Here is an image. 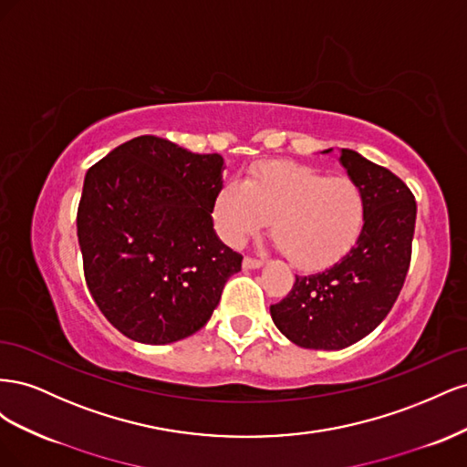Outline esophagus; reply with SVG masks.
Wrapping results in <instances>:
<instances>
[{
	"label": "esophagus",
	"mask_w": 467,
	"mask_h": 467,
	"mask_svg": "<svg viewBox=\"0 0 467 467\" xmlns=\"http://www.w3.org/2000/svg\"><path fill=\"white\" fill-rule=\"evenodd\" d=\"M263 265H265L263 259H253V257L244 259V268H247V271H253V268H261Z\"/></svg>",
	"instance_id": "esophagus-1"
}]
</instances>
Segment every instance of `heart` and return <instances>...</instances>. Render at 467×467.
I'll use <instances>...</instances> for the list:
<instances>
[{
    "mask_svg": "<svg viewBox=\"0 0 467 467\" xmlns=\"http://www.w3.org/2000/svg\"><path fill=\"white\" fill-rule=\"evenodd\" d=\"M212 220L225 244L244 245L273 220V237L300 271H317L357 245L366 222V196L350 177L271 161L249 169L242 187L223 185Z\"/></svg>",
    "mask_w": 467,
    "mask_h": 467,
    "instance_id": "1",
    "label": "heart"
}]
</instances>
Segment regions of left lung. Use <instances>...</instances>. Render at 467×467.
<instances>
[{"label":"left lung","mask_w":467,"mask_h":467,"mask_svg":"<svg viewBox=\"0 0 467 467\" xmlns=\"http://www.w3.org/2000/svg\"><path fill=\"white\" fill-rule=\"evenodd\" d=\"M338 161L366 196L358 242L325 271L296 276L286 298L271 306L278 331L316 350L355 345L386 319L403 288L415 234V196L398 175L345 148Z\"/></svg>","instance_id":"1"}]
</instances>
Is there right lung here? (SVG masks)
<instances>
[{
	"label": "right lung",
	"instance_id": "obj_1",
	"mask_svg": "<svg viewBox=\"0 0 467 467\" xmlns=\"http://www.w3.org/2000/svg\"><path fill=\"white\" fill-rule=\"evenodd\" d=\"M218 153L138 136L83 181L78 239L95 304L132 341L167 345L204 327L242 255L214 232Z\"/></svg>",
	"mask_w": 467,
	"mask_h": 467
}]
</instances>
